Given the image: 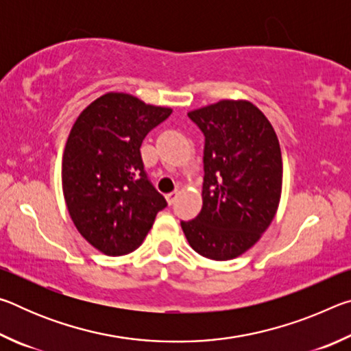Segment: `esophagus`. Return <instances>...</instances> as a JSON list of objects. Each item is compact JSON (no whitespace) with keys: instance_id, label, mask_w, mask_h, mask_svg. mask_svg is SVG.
Wrapping results in <instances>:
<instances>
[{"instance_id":"obj_1","label":"esophagus","mask_w":351,"mask_h":351,"mask_svg":"<svg viewBox=\"0 0 351 351\" xmlns=\"http://www.w3.org/2000/svg\"><path fill=\"white\" fill-rule=\"evenodd\" d=\"M176 198H178V192H170V193L165 195V199H167V203H169L170 206L175 203Z\"/></svg>"}]
</instances>
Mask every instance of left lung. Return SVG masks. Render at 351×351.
Masks as SVG:
<instances>
[{
    "label": "left lung",
    "mask_w": 351,
    "mask_h": 351,
    "mask_svg": "<svg viewBox=\"0 0 351 351\" xmlns=\"http://www.w3.org/2000/svg\"><path fill=\"white\" fill-rule=\"evenodd\" d=\"M187 116L204 134L203 209L181 228L203 257L235 258L258 241L277 212L283 176L277 134L246 100H219Z\"/></svg>",
    "instance_id": "1"
}]
</instances>
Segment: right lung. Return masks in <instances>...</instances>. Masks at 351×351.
<instances>
[{"instance_id": "right-lung-1", "label": "right lung", "mask_w": 351, "mask_h": 351, "mask_svg": "<svg viewBox=\"0 0 351 351\" xmlns=\"http://www.w3.org/2000/svg\"><path fill=\"white\" fill-rule=\"evenodd\" d=\"M170 114L130 94L108 93L77 117L63 153V193L77 230L100 252L134 251L167 207L148 180L141 145Z\"/></svg>"}]
</instances>
